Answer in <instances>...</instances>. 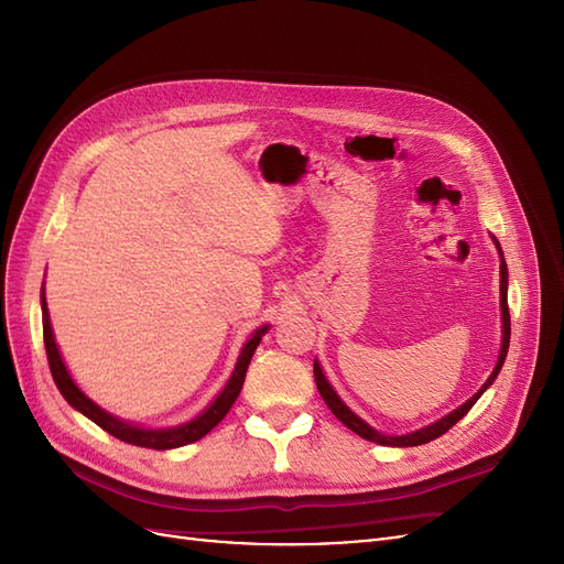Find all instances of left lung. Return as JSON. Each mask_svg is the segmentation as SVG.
I'll list each match as a JSON object with an SVG mask.
<instances>
[{
    "label": "left lung",
    "mask_w": 564,
    "mask_h": 564,
    "mask_svg": "<svg viewBox=\"0 0 564 564\" xmlns=\"http://www.w3.org/2000/svg\"><path fill=\"white\" fill-rule=\"evenodd\" d=\"M491 242L497 245L499 261H501V265H499V275H501V284H499V289H501V301H499V305H501V348H499L497 365H494V371L489 373V379L482 383V388L477 390L470 400H466L464 404H458L456 409H452V412L445 414L442 419H437V421H433V423H429V425H423V429H416V431H412V433L388 435V433H381V431L373 429V425H369L362 416H357V414L352 412V409H350L344 400H340V395L334 390V386L329 383V379L324 377L322 365L315 360V365H313V369H315V383H317V390H319L322 400L327 402V406L332 409V414H334L340 423L348 425V429H350L352 433H357V435L369 440V442H377V445H383V447H419V445H425V442H431V440H435V437H440V435H445L456 421L464 419V416L470 412V406L482 398V392H485L494 381H497L499 371H501V367H503V362H506V355H508V344H510V315H508V265H506V259H503L501 245H499V240H497V237H494V235H491Z\"/></svg>",
    "instance_id": "left-lung-1"
}]
</instances>
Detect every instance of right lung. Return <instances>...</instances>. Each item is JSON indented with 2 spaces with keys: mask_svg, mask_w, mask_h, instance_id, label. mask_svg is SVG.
I'll use <instances>...</instances> for the list:
<instances>
[{
  "mask_svg": "<svg viewBox=\"0 0 564 564\" xmlns=\"http://www.w3.org/2000/svg\"><path fill=\"white\" fill-rule=\"evenodd\" d=\"M40 303H42V327H44V348H46V357H48V367L51 373H54V381L61 390V395L67 400L73 409H77L79 414H84L87 419H91L96 425H100L106 433H110L112 437L127 442V445H135V447H145V449H176V447H185L193 445V442L202 440L212 429L220 423L228 412L232 402L237 400L247 377V367L251 362L253 350L259 348L261 338L268 334L270 324H261L259 329H253V334L247 338V344L242 346L240 355H237L235 369L230 373V379L226 381L224 390L209 402V406H204L197 416H193L191 421H183L178 425H166V429H145V425L131 423L119 419L110 412H106L104 406L96 404L87 392H84L75 379L73 373L67 371L63 355L58 350L56 336H54V327H51V317H48V308H46V294H44V284H42V294H40Z\"/></svg>",
  "mask_w": 564,
  "mask_h": 564,
  "instance_id": "1",
  "label": "right lung"
}]
</instances>
